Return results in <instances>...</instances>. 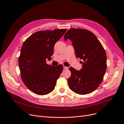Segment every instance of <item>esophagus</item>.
Returning a JSON list of instances; mask_svg holds the SVG:
<instances>
[{
    "instance_id": "34e87169",
    "label": "esophagus",
    "mask_w": 124,
    "mask_h": 124,
    "mask_svg": "<svg viewBox=\"0 0 124 124\" xmlns=\"http://www.w3.org/2000/svg\"><path fill=\"white\" fill-rule=\"evenodd\" d=\"M63 69H65V70H67V69H68V67H67L66 66H63Z\"/></svg>"
}]
</instances>
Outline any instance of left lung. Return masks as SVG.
<instances>
[{
  "label": "left lung",
  "instance_id": "left-lung-1",
  "mask_svg": "<svg viewBox=\"0 0 124 124\" xmlns=\"http://www.w3.org/2000/svg\"><path fill=\"white\" fill-rule=\"evenodd\" d=\"M70 39L77 58L83 61L82 68L77 71L70 67L68 79L71 90L79 95H86L100 85L107 68L105 51L100 42L91 31L85 29L71 28L65 33V41Z\"/></svg>",
  "mask_w": 124,
  "mask_h": 124
}]
</instances>
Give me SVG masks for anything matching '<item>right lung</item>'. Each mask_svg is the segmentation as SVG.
<instances>
[{"label":"right lung","instance_id":"1","mask_svg":"<svg viewBox=\"0 0 124 124\" xmlns=\"http://www.w3.org/2000/svg\"><path fill=\"white\" fill-rule=\"evenodd\" d=\"M67 29L39 31L24 42L19 57L22 80L27 87L38 95H45L53 91L63 66L54 67L46 63L51 59L55 44Z\"/></svg>","mask_w":124,"mask_h":124}]
</instances>
